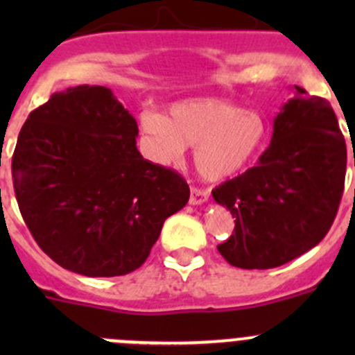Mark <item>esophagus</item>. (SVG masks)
<instances>
[{
    "mask_svg": "<svg viewBox=\"0 0 355 355\" xmlns=\"http://www.w3.org/2000/svg\"><path fill=\"white\" fill-rule=\"evenodd\" d=\"M207 199H209V191L198 187L191 189V199H189V202H191L192 206H199V204L206 202Z\"/></svg>",
    "mask_w": 355,
    "mask_h": 355,
    "instance_id": "obj_1",
    "label": "esophagus"
}]
</instances>
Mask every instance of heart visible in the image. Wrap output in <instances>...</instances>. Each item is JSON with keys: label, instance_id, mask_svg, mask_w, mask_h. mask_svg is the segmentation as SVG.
<instances>
[{"label": "heart", "instance_id": "b5f03b06", "mask_svg": "<svg viewBox=\"0 0 355 355\" xmlns=\"http://www.w3.org/2000/svg\"><path fill=\"white\" fill-rule=\"evenodd\" d=\"M141 128L159 163H178L185 146H194V166L207 180H223L241 171L266 137V121L257 111L221 99L177 103L166 116L144 113Z\"/></svg>", "mask_w": 355, "mask_h": 355}]
</instances>
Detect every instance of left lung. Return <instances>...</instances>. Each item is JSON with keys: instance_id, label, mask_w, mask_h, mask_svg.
<instances>
[{"instance_id": "1", "label": "left lung", "mask_w": 355, "mask_h": 355, "mask_svg": "<svg viewBox=\"0 0 355 355\" xmlns=\"http://www.w3.org/2000/svg\"><path fill=\"white\" fill-rule=\"evenodd\" d=\"M345 170V139L330 103L295 85L256 166L213 189L235 218L221 256L242 270H270L313 249L335 220Z\"/></svg>"}]
</instances>
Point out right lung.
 I'll use <instances>...</instances> for the list:
<instances>
[{
    "label": "right lung",
    "instance_id": "obj_1",
    "mask_svg": "<svg viewBox=\"0 0 355 355\" xmlns=\"http://www.w3.org/2000/svg\"><path fill=\"white\" fill-rule=\"evenodd\" d=\"M137 135L135 118L103 85L55 92L24 123L12 157L17 202L37 245L65 270H137L164 220L187 204V182L144 159Z\"/></svg>",
    "mask_w": 355,
    "mask_h": 355
}]
</instances>
